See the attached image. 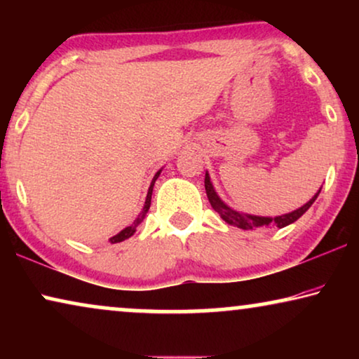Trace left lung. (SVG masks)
Wrapping results in <instances>:
<instances>
[{"instance_id":"1","label":"left lung","mask_w":359,"mask_h":359,"mask_svg":"<svg viewBox=\"0 0 359 359\" xmlns=\"http://www.w3.org/2000/svg\"><path fill=\"white\" fill-rule=\"evenodd\" d=\"M204 186H205V194H208V198H209V203H210V205H212V209L215 210V212H217L227 224L233 225V227L243 229V230H253V229H258V227H269V225H276V227L283 229L289 224L296 222V220L301 217L302 214H306L307 209L311 208L313 203H316L317 196L320 194V189H322V188L318 189L317 193L312 196V199L307 201V203L304 204L302 208L292 210V212L276 215V217H263V215H253V214L240 212V210L230 208V205L225 204L224 201L219 198V194L215 193L214 184H212V181H210V176H209L208 171H205Z\"/></svg>"}]
</instances>
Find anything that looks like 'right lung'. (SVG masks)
Returning <instances> with one entry per match:
<instances>
[{"label": "right lung", "instance_id": "obj_1", "mask_svg": "<svg viewBox=\"0 0 359 359\" xmlns=\"http://www.w3.org/2000/svg\"><path fill=\"white\" fill-rule=\"evenodd\" d=\"M161 170H163V168H161ZM161 170L156 171L155 176H154V180H151L150 188H149V193H147V198H145V204H144V208H142L140 214L137 215V219L134 220V222H132V224L129 225V227H126L124 230H121L119 233L114 235V237H111V238H109V242H111V243H119V242H124V240H127L129 237H132V235L135 233V229L139 227V225H140L142 222H144L145 215H147V212H149L150 204H151V193H154V184H155V181L158 180V176H160V173H161Z\"/></svg>", "mask_w": 359, "mask_h": 359}]
</instances>
